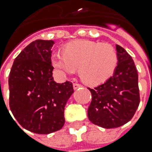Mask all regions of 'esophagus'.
<instances>
[{"label": "esophagus", "mask_w": 152, "mask_h": 152, "mask_svg": "<svg viewBox=\"0 0 152 152\" xmlns=\"http://www.w3.org/2000/svg\"><path fill=\"white\" fill-rule=\"evenodd\" d=\"M81 84H78V83H74L73 84V88H74V90H76V89H78V88H80L81 87Z\"/></svg>", "instance_id": "obj_1"}]
</instances>
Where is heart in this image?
<instances>
[{
    "mask_svg": "<svg viewBox=\"0 0 152 152\" xmlns=\"http://www.w3.org/2000/svg\"><path fill=\"white\" fill-rule=\"evenodd\" d=\"M118 55L108 44L89 39L73 41L65 45L63 53L51 55L52 66L62 75L78 72L87 84L97 85L107 81L118 66Z\"/></svg>",
    "mask_w": 152,
    "mask_h": 152,
    "instance_id": "1",
    "label": "heart"
}]
</instances>
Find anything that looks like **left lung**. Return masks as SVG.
Instances as JSON below:
<instances>
[{
    "label": "left lung",
    "instance_id": "1",
    "mask_svg": "<svg viewBox=\"0 0 152 152\" xmlns=\"http://www.w3.org/2000/svg\"><path fill=\"white\" fill-rule=\"evenodd\" d=\"M118 66L107 81L93 89L87 115L92 124L105 129L117 128L133 118L140 103L138 73L133 59L116 45Z\"/></svg>",
    "mask_w": 152,
    "mask_h": 152
}]
</instances>
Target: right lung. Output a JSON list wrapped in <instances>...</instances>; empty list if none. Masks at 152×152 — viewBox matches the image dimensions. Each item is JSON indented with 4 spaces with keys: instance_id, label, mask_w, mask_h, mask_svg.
<instances>
[{
    "instance_id": "right-lung-1",
    "label": "right lung",
    "mask_w": 152,
    "mask_h": 152,
    "mask_svg": "<svg viewBox=\"0 0 152 152\" xmlns=\"http://www.w3.org/2000/svg\"><path fill=\"white\" fill-rule=\"evenodd\" d=\"M54 44L42 39L29 44L14 60L8 80L11 111L23 128L36 134L63 127L65 106L74 92L70 81H54L50 61Z\"/></svg>"
}]
</instances>
